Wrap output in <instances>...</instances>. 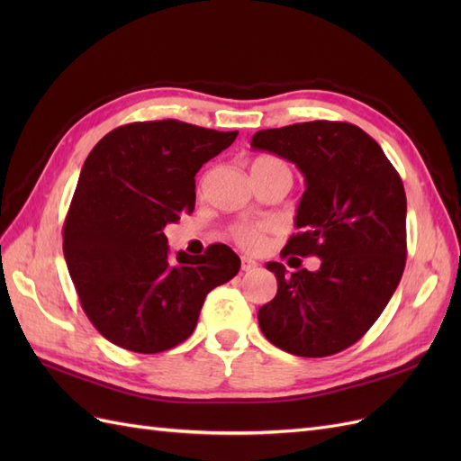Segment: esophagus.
I'll list each match as a JSON object with an SVG mask.
<instances>
[{
	"instance_id": "obj_1",
	"label": "esophagus",
	"mask_w": 461,
	"mask_h": 461,
	"mask_svg": "<svg viewBox=\"0 0 461 461\" xmlns=\"http://www.w3.org/2000/svg\"><path fill=\"white\" fill-rule=\"evenodd\" d=\"M258 267H259V263H258L256 259H252V258H242V271L252 273V271H256Z\"/></svg>"
}]
</instances>
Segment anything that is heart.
Returning <instances> with one entry per match:
<instances>
[{
  "mask_svg": "<svg viewBox=\"0 0 461 461\" xmlns=\"http://www.w3.org/2000/svg\"><path fill=\"white\" fill-rule=\"evenodd\" d=\"M252 173H265V175H288L292 176V171L286 161L273 158V156H263L256 158L252 163ZM229 236L239 244L246 252H259L269 242L267 227L254 225V222H236L229 229Z\"/></svg>",
  "mask_w": 461,
  "mask_h": 461,
  "instance_id": "b5f03b06",
  "label": "heart"
}]
</instances>
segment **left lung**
Wrapping results in <instances>:
<instances>
[{
	"label": "left lung",
	"instance_id": "obj_1",
	"mask_svg": "<svg viewBox=\"0 0 461 461\" xmlns=\"http://www.w3.org/2000/svg\"><path fill=\"white\" fill-rule=\"evenodd\" d=\"M252 148L296 163L308 185L296 213L300 232L281 258L321 259L317 271L296 273L267 263L278 288L258 312L259 327L288 354H339L379 319L406 267L402 178L367 132L342 121L259 131Z\"/></svg>",
	"mask_w": 461,
	"mask_h": 461
}]
</instances>
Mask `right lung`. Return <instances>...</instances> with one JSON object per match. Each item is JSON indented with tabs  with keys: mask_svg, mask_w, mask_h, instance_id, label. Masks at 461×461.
Listing matches in <instances>:
<instances>
[{
	"mask_svg": "<svg viewBox=\"0 0 461 461\" xmlns=\"http://www.w3.org/2000/svg\"><path fill=\"white\" fill-rule=\"evenodd\" d=\"M239 132L175 119L107 132L82 167L63 225V254L97 332L124 350L159 354L196 329L205 296L240 258L225 244L169 259L165 225L192 213L196 173Z\"/></svg>",
	"mask_w": 461,
	"mask_h": 461,
	"instance_id": "add662e5",
	"label": "right lung"
}]
</instances>
